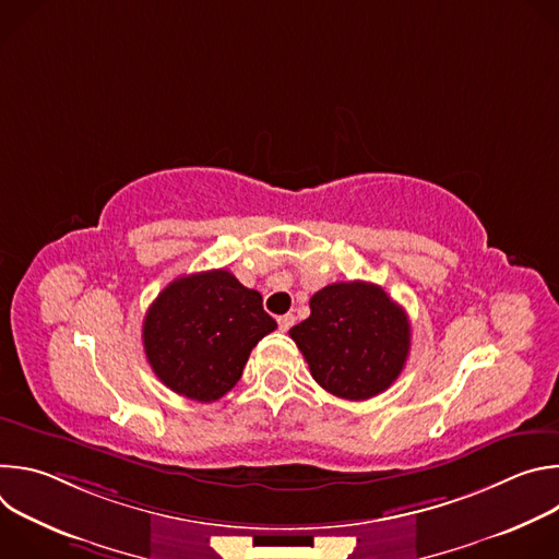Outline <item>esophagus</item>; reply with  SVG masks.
<instances>
[{"mask_svg": "<svg viewBox=\"0 0 559 559\" xmlns=\"http://www.w3.org/2000/svg\"><path fill=\"white\" fill-rule=\"evenodd\" d=\"M292 325H294V313L278 316V328H281V332H287Z\"/></svg>", "mask_w": 559, "mask_h": 559, "instance_id": "34e87169", "label": "esophagus"}]
</instances>
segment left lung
Segmentation results:
<instances>
[{
	"instance_id": "left-lung-1",
	"label": "left lung",
	"mask_w": 559,
	"mask_h": 559,
	"mask_svg": "<svg viewBox=\"0 0 559 559\" xmlns=\"http://www.w3.org/2000/svg\"><path fill=\"white\" fill-rule=\"evenodd\" d=\"M289 330L313 380L345 401H367L401 376L412 345L407 311L380 285L332 283Z\"/></svg>"
}]
</instances>
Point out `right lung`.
<instances>
[{
  "label": "right lung",
  "mask_w": 559,
  "mask_h": 559,
  "mask_svg": "<svg viewBox=\"0 0 559 559\" xmlns=\"http://www.w3.org/2000/svg\"><path fill=\"white\" fill-rule=\"evenodd\" d=\"M274 330L257 289L227 270H210L173 281L154 298L143 318V349L166 386L190 401L214 403Z\"/></svg>",
  "instance_id": "obj_1"
}]
</instances>
